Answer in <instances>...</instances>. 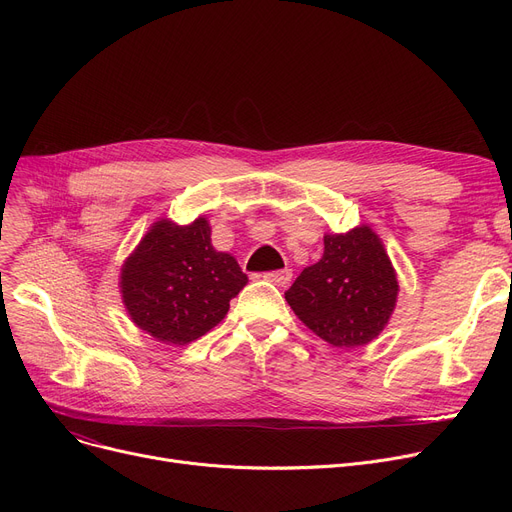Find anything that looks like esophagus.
<instances>
[{"mask_svg": "<svg viewBox=\"0 0 512 512\" xmlns=\"http://www.w3.org/2000/svg\"><path fill=\"white\" fill-rule=\"evenodd\" d=\"M267 282H272L276 286H288L292 280V270H278V272H267L263 276Z\"/></svg>", "mask_w": 512, "mask_h": 512, "instance_id": "esophagus-1", "label": "esophagus"}]
</instances>
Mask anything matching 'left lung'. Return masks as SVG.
Masks as SVG:
<instances>
[{
  "label": "left lung",
  "instance_id": "left-lung-1",
  "mask_svg": "<svg viewBox=\"0 0 512 512\" xmlns=\"http://www.w3.org/2000/svg\"><path fill=\"white\" fill-rule=\"evenodd\" d=\"M303 324L338 348L378 338L396 305V272L369 226L326 234L324 255L284 292Z\"/></svg>",
  "mask_w": 512,
  "mask_h": 512
}]
</instances>
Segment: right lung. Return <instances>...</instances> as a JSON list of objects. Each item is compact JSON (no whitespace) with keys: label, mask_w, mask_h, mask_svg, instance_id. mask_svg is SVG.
I'll return each instance as SVG.
<instances>
[{"label":"right lung","mask_w":512,"mask_h":512,"mask_svg":"<svg viewBox=\"0 0 512 512\" xmlns=\"http://www.w3.org/2000/svg\"><path fill=\"white\" fill-rule=\"evenodd\" d=\"M205 218L188 226L157 222L141 240L120 276L130 319L155 340L188 344L230 309L247 284L236 259L211 247Z\"/></svg>","instance_id":"right-lung-1"}]
</instances>
